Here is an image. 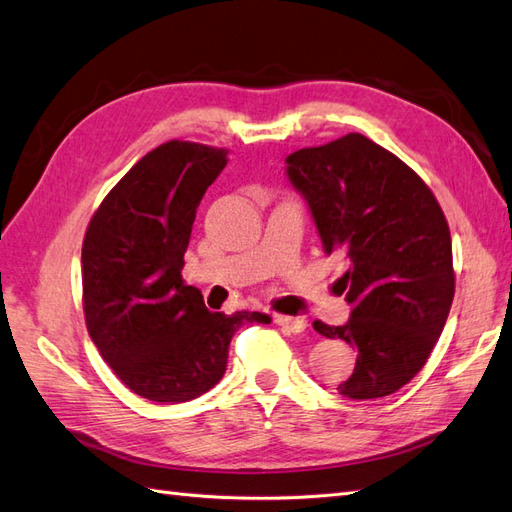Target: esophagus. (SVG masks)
Wrapping results in <instances>:
<instances>
[{
    "instance_id": "esophagus-1",
    "label": "esophagus",
    "mask_w": 512,
    "mask_h": 512,
    "mask_svg": "<svg viewBox=\"0 0 512 512\" xmlns=\"http://www.w3.org/2000/svg\"><path fill=\"white\" fill-rule=\"evenodd\" d=\"M276 323H278V326H280L282 330L293 332V334H299V332H304V330L308 328L306 319H302V317H284V315H278V317H276Z\"/></svg>"
}]
</instances>
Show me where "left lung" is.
<instances>
[{"label":"left lung","mask_w":512,"mask_h":512,"mask_svg":"<svg viewBox=\"0 0 512 512\" xmlns=\"http://www.w3.org/2000/svg\"><path fill=\"white\" fill-rule=\"evenodd\" d=\"M286 178L306 199L326 254L347 263L350 321L313 323L358 352L339 393L391 395L426 365L450 315L452 236L443 210L413 169L356 132L286 156Z\"/></svg>","instance_id":"obj_1"}]
</instances>
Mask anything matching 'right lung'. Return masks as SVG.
<instances>
[{"mask_svg":"<svg viewBox=\"0 0 512 512\" xmlns=\"http://www.w3.org/2000/svg\"><path fill=\"white\" fill-rule=\"evenodd\" d=\"M226 149L169 141L145 154L93 215L82 245L84 317L95 347L136 395L195 400L223 378L228 345L263 313H210L182 280L197 206Z\"/></svg>","mask_w":512,"mask_h":512,"instance_id":"add662e5","label":"right lung"}]
</instances>
